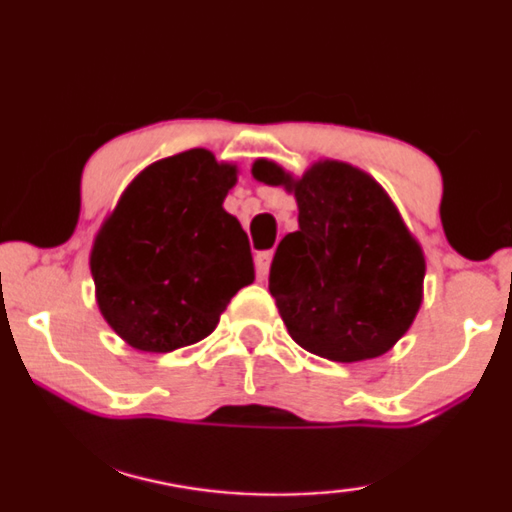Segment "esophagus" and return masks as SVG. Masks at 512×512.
<instances>
[{
  "instance_id": "obj_1",
  "label": "esophagus",
  "mask_w": 512,
  "mask_h": 512,
  "mask_svg": "<svg viewBox=\"0 0 512 512\" xmlns=\"http://www.w3.org/2000/svg\"><path fill=\"white\" fill-rule=\"evenodd\" d=\"M270 263H272V251H258V254H256V272H258V280H265V277H268Z\"/></svg>"
}]
</instances>
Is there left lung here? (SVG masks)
<instances>
[{
    "label": "left lung",
    "instance_id": "8db88e82",
    "mask_svg": "<svg viewBox=\"0 0 512 512\" xmlns=\"http://www.w3.org/2000/svg\"><path fill=\"white\" fill-rule=\"evenodd\" d=\"M251 176L284 188L298 207V230L270 265L289 336L334 362L388 353L421 310L426 256L383 185L338 159H317L303 176L256 159Z\"/></svg>",
    "mask_w": 512,
    "mask_h": 512
}]
</instances>
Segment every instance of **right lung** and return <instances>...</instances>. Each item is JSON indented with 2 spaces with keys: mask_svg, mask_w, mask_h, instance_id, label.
I'll list each match as a JSON object with an SVG mask.
<instances>
[{
  "mask_svg": "<svg viewBox=\"0 0 512 512\" xmlns=\"http://www.w3.org/2000/svg\"><path fill=\"white\" fill-rule=\"evenodd\" d=\"M240 167L192 148L126 185L94 237L89 268L110 329L143 353H171L216 329L254 282L247 232L223 209Z\"/></svg>",
  "mask_w": 512,
  "mask_h": 512,
  "instance_id": "right-lung-1",
  "label": "right lung"
}]
</instances>
